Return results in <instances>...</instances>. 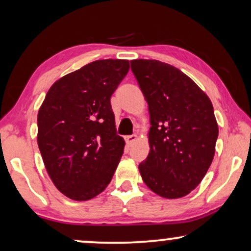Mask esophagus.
Here are the masks:
<instances>
[{
	"label": "esophagus",
	"mask_w": 251,
	"mask_h": 251,
	"mask_svg": "<svg viewBox=\"0 0 251 251\" xmlns=\"http://www.w3.org/2000/svg\"><path fill=\"white\" fill-rule=\"evenodd\" d=\"M137 139V136L136 135H131V136H126V138H125V140H126V145H131V144L135 142V140Z\"/></svg>",
	"instance_id": "obj_1"
}]
</instances>
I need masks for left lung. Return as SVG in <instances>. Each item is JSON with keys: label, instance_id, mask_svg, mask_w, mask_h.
Instances as JSON below:
<instances>
[{"label": "left lung", "instance_id": "8db88e82", "mask_svg": "<svg viewBox=\"0 0 251 251\" xmlns=\"http://www.w3.org/2000/svg\"><path fill=\"white\" fill-rule=\"evenodd\" d=\"M149 104L150 153L139 163L154 193L178 199L193 191L215 155L218 126L210 99L186 74L153 59L131 60Z\"/></svg>", "mask_w": 251, "mask_h": 251}]
</instances>
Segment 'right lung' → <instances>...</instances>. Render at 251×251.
<instances>
[{
	"mask_svg": "<svg viewBox=\"0 0 251 251\" xmlns=\"http://www.w3.org/2000/svg\"><path fill=\"white\" fill-rule=\"evenodd\" d=\"M123 59L96 60L54 82L37 114V144L58 190L75 201L107 187L125 150L111 97L129 71Z\"/></svg>",
	"mask_w": 251,
	"mask_h": 251,
	"instance_id": "obj_1",
	"label": "right lung"
}]
</instances>
